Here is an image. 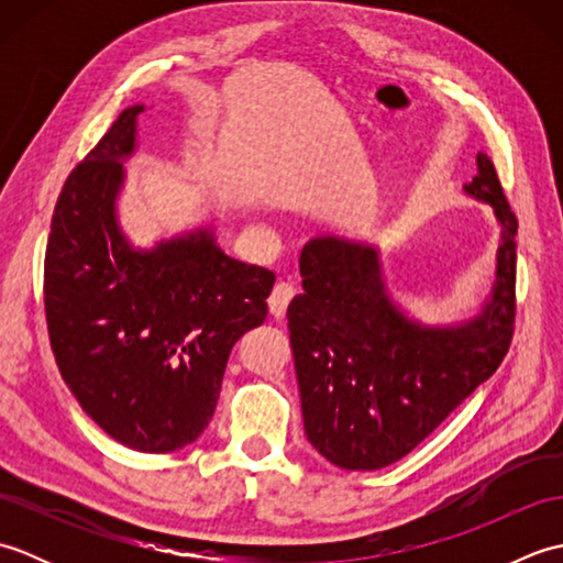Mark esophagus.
<instances>
[{"label":"esophagus","mask_w":563,"mask_h":563,"mask_svg":"<svg viewBox=\"0 0 563 563\" xmlns=\"http://www.w3.org/2000/svg\"><path fill=\"white\" fill-rule=\"evenodd\" d=\"M292 297H295V288H292L290 283H278V285H275L271 297H268L271 314L275 319H283L285 312H288V305L292 302Z\"/></svg>","instance_id":"1"}]
</instances>
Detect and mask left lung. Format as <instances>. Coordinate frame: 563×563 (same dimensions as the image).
Wrapping results in <instances>:
<instances>
[{
  "label": "left lung",
  "instance_id": "obj_1",
  "mask_svg": "<svg viewBox=\"0 0 563 563\" xmlns=\"http://www.w3.org/2000/svg\"><path fill=\"white\" fill-rule=\"evenodd\" d=\"M464 190L492 202L504 227L492 302L466 324L430 329L406 319L385 292L373 246L321 236L302 249L305 292L288 307V329L305 433L341 470L406 457L510 349L518 218L486 154Z\"/></svg>",
  "mask_w": 563,
  "mask_h": 563
}]
</instances>
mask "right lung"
Instances as JSON below:
<instances>
[{
  "label": "right lung",
  "instance_id": "obj_1",
  "mask_svg": "<svg viewBox=\"0 0 563 563\" xmlns=\"http://www.w3.org/2000/svg\"><path fill=\"white\" fill-rule=\"evenodd\" d=\"M130 106L63 186L45 249V321L81 409L140 452L194 442L214 413L232 345L268 317L275 273L227 256L210 230L135 251L115 222Z\"/></svg>",
  "mask_w": 563,
  "mask_h": 563
}]
</instances>
